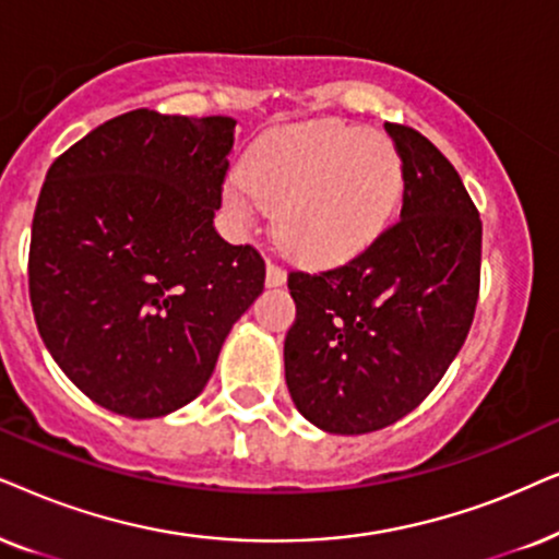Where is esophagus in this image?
Segmentation results:
<instances>
[{"instance_id": "34e87169", "label": "esophagus", "mask_w": 559, "mask_h": 559, "mask_svg": "<svg viewBox=\"0 0 559 559\" xmlns=\"http://www.w3.org/2000/svg\"><path fill=\"white\" fill-rule=\"evenodd\" d=\"M286 281V267L275 260H267V273H265V284L267 286H281Z\"/></svg>"}]
</instances>
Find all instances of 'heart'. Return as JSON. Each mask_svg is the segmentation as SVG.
<instances>
[{
  "mask_svg": "<svg viewBox=\"0 0 559 559\" xmlns=\"http://www.w3.org/2000/svg\"><path fill=\"white\" fill-rule=\"evenodd\" d=\"M401 158L389 140L340 122L284 128L260 140L225 199L240 219L278 206V237L307 260L362 250L401 193Z\"/></svg>",
  "mask_w": 559,
  "mask_h": 559,
  "instance_id": "1",
  "label": "heart"
}]
</instances>
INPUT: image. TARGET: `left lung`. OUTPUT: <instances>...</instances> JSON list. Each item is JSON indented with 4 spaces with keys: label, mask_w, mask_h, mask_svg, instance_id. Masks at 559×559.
<instances>
[{
    "label": "left lung",
    "mask_w": 559,
    "mask_h": 559,
    "mask_svg": "<svg viewBox=\"0 0 559 559\" xmlns=\"http://www.w3.org/2000/svg\"><path fill=\"white\" fill-rule=\"evenodd\" d=\"M383 128L404 174L401 217L347 263L288 273L286 383L330 435L414 412L463 347L480 294L483 222L455 166L414 128Z\"/></svg>",
    "instance_id": "obj_1"
}]
</instances>
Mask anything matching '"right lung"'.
<instances>
[{
  "instance_id": "right-lung-1",
  "label": "right lung",
  "mask_w": 559,
  "mask_h": 559,
  "mask_svg": "<svg viewBox=\"0 0 559 559\" xmlns=\"http://www.w3.org/2000/svg\"><path fill=\"white\" fill-rule=\"evenodd\" d=\"M235 124L132 109L48 168L29 304L58 368L109 412L153 419L197 399L263 292V255L212 225Z\"/></svg>"
}]
</instances>
